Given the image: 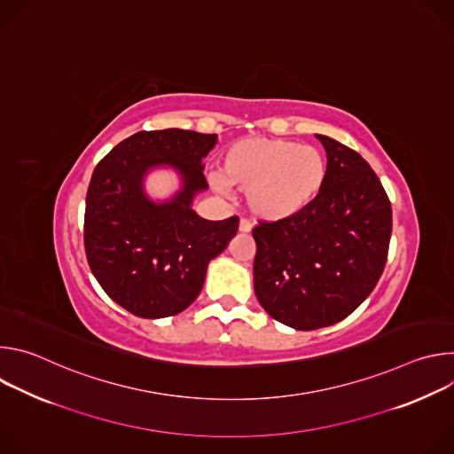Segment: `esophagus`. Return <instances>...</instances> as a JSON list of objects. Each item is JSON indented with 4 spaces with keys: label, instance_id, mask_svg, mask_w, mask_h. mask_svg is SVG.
Masks as SVG:
<instances>
[{
    "label": "esophagus",
    "instance_id": "1",
    "mask_svg": "<svg viewBox=\"0 0 454 454\" xmlns=\"http://www.w3.org/2000/svg\"><path fill=\"white\" fill-rule=\"evenodd\" d=\"M239 231H240V233H249V231H251V223L246 221V219H242V221L239 223Z\"/></svg>",
    "mask_w": 454,
    "mask_h": 454
}]
</instances>
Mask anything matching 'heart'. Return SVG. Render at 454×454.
<instances>
[{
    "label": "heart",
    "instance_id": "b5f03b06",
    "mask_svg": "<svg viewBox=\"0 0 454 454\" xmlns=\"http://www.w3.org/2000/svg\"><path fill=\"white\" fill-rule=\"evenodd\" d=\"M221 186L247 193V207L268 223L307 210L329 176L327 156L312 145L284 138L251 137L231 144L221 156Z\"/></svg>",
    "mask_w": 454,
    "mask_h": 454
}]
</instances>
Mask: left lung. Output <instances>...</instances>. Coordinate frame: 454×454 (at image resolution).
Wrapping results in <instances>:
<instances>
[{"mask_svg": "<svg viewBox=\"0 0 454 454\" xmlns=\"http://www.w3.org/2000/svg\"><path fill=\"white\" fill-rule=\"evenodd\" d=\"M329 176L301 214L253 230V284L264 310L296 331L334 325L377 286L392 237V205L372 167L334 138Z\"/></svg>", "mask_w": 454, "mask_h": 454, "instance_id": "1", "label": "left lung"}]
</instances>
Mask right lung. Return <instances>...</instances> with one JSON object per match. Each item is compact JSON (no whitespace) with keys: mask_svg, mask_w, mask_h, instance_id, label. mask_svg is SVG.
<instances>
[{"mask_svg":"<svg viewBox=\"0 0 454 454\" xmlns=\"http://www.w3.org/2000/svg\"><path fill=\"white\" fill-rule=\"evenodd\" d=\"M217 135L184 129L140 131L95 167L84 215L90 268L111 300L135 316L158 319L184 310L203 289L212 258L239 230V219L208 221L192 208L208 188L203 160ZM156 168L182 181L170 200L154 202L145 177Z\"/></svg>","mask_w":454,"mask_h":454,"instance_id":"add662e5","label":"right lung"}]
</instances>
